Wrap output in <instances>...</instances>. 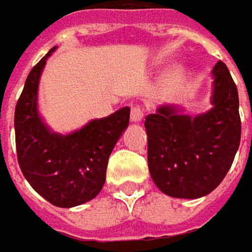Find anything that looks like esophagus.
I'll return each mask as SVG.
<instances>
[{"label": "esophagus", "mask_w": 252, "mask_h": 252, "mask_svg": "<svg viewBox=\"0 0 252 252\" xmlns=\"http://www.w3.org/2000/svg\"><path fill=\"white\" fill-rule=\"evenodd\" d=\"M129 117H131V123H134V124L141 123V120L144 117V111L141 108H138V106H134V108H131V115Z\"/></svg>", "instance_id": "obj_1"}]
</instances>
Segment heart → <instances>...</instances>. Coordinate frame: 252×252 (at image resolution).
Instances as JSON below:
<instances>
[{
  "mask_svg": "<svg viewBox=\"0 0 252 252\" xmlns=\"http://www.w3.org/2000/svg\"><path fill=\"white\" fill-rule=\"evenodd\" d=\"M183 78H185V73H183L182 69H179V67H173V69H170V70L167 72L166 78H164V86H166V89H167L169 92L176 91V89L182 85Z\"/></svg>",
  "mask_w": 252,
  "mask_h": 252,
  "instance_id": "heart-1",
  "label": "heart"
}]
</instances>
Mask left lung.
Wrapping results in <instances>:
<instances>
[{
  "label": "left lung",
  "instance_id": "1",
  "mask_svg": "<svg viewBox=\"0 0 252 252\" xmlns=\"http://www.w3.org/2000/svg\"><path fill=\"white\" fill-rule=\"evenodd\" d=\"M212 108L199 115L182 105L158 106L146 118L149 170L167 196L197 199L223 180L241 141L238 91L223 62L212 69Z\"/></svg>",
  "mask_w": 252,
  "mask_h": 252
}]
</instances>
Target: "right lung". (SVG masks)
Segmentation results:
<instances>
[{"label":"right lung","mask_w":252,"mask_h":252,"mask_svg":"<svg viewBox=\"0 0 252 252\" xmlns=\"http://www.w3.org/2000/svg\"><path fill=\"white\" fill-rule=\"evenodd\" d=\"M56 49H50L26 79L14 114L15 147L20 169L35 192L55 206L73 208L101 192L109 156L129 124V108L69 134L53 131L38 112V85Z\"/></svg>","instance_id":"add662e5"}]
</instances>
